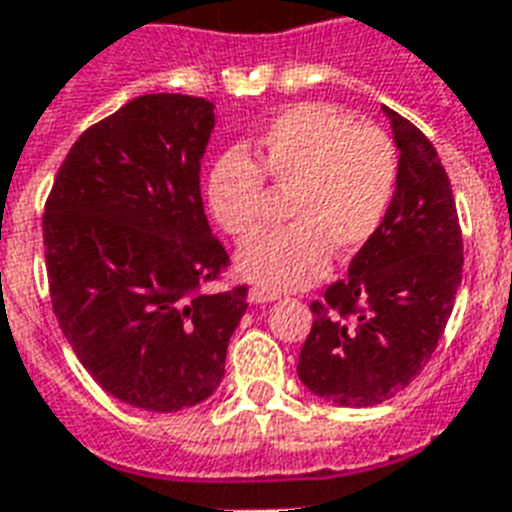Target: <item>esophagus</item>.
I'll return each mask as SVG.
<instances>
[{"instance_id":"obj_1","label":"esophagus","mask_w":512,"mask_h":512,"mask_svg":"<svg viewBox=\"0 0 512 512\" xmlns=\"http://www.w3.org/2000/svg\"><path fill=\"white\" fill-rule=\"evenodd\" d=\"M273 299H278L276 289H268V286H252V289H249V302H255V305L273 302Z\"/></svg>"}]
</instances>
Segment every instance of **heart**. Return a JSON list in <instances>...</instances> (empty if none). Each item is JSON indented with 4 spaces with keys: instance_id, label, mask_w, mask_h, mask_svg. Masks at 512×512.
I'll list each match as a JSON object with an SVG mask.
<instances>
[{
    "instance_id": "heart-1",
    "label": "heart",
    "mask_w": 512,
    "mask_h": 512,
    "mask_svg": "<svg viewBox=\"0 0 512 512\" xmlns=\"http://www.w3.org/2000/svg\"><path fill=\"white\" fill-rule=\"evenodd\" d=\"M397 149L373 126L331 105H297L273 118L255 144V162L226 152L207 173V207L226 234L255 228L265 181L289 191V226L257 231L236 252L249 281L297 289L321 278L336 255H355L378 234L397 191Z\"/></svg>"
}]
</instances>
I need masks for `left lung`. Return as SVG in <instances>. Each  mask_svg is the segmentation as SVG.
Masks as SVG:
<instances>
[{
  "label": "left lung",
  "instance_id": "left-lung-1",
  "mask_svg": "<svg viewBox=\"0 0 512 512\" xmlns=\"http://www.w3.org/2000/svg\"><path fill=\"white\" fill-rule=\"evenodd\" d=\"M400 149L397 191L350 273L315 299L299 381L323 400L371 407L405 389L434 355L463 278V234L434 144L384 107Z\"/></svg>",
  "mask_w": 512,
  "mask_h": 512
}]
</instances>
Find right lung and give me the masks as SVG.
Here are the masks:
<instances>
[{
	"label": "right lung",
	"mask_w": 512,
	"mask_h": 512,
	"mask_svg": "<svg viewBox=\"0 0 512 512\" xmlns=\"http://www.w3.org/2000/svg\"><path fill=\"white\" fill-rule=\"evenodd\" d=\"M213 102L144 94L78 136L44 207L49 297L81 365L155 413L218 389L247 286L202 292L228 268L210 234L199 160Z\"/></svg>",
	"instance_id": "obj_1"
}]
</instances>
